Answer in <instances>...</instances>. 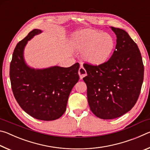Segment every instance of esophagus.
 Instances as JSON below:
<instances>
[{
	"label": "esophagus",
	"instance_id": "34e87169",
	"mask_svg": "<svg viewBox=\"0 0 150 150\" xmlns=\"http://www.w3.org/2000/svg\"><path fill=\"white\" fill-rule=\"evenodd\" d=\"M79 77L81 79H82L85 77L86 75H87V71H86V70L85 69V68L83 67V66H81L79 69Z\"/></svg>",
	"mask_w": 150,
	"mask_h": 150
}]
</instances>
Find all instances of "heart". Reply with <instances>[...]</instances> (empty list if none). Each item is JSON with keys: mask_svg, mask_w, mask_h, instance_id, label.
<instances>
[{"mask_svg": "<svg viewBox=\"0 0 150 150\" xmlns=\"http://www.w3.org/2000/svg\"><path fill=\"white\" fill-rule=\"evenodd\" d=\"M73 47L83 52L85 62L99 66L107 62L115 49V40L110 35L96 30L78 33L72 39Z\"/></svg>", "mask_w": 150, "mask_h": 150, "instance_id": "b5f03b06", "label": "heart"}]
</instances>
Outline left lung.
Wrapping results in <instances>:
<instances>
[{
  "label": "left lung",
  "mask_w": 150,
  "mask_h": 150,
  "mask_svg": "<svg viewBox=\"0 0 150 150\" xmlns=\"http://www.w3.org/2000/svg\"><path fill=\"white\" fill-rule=\"evenodd\" d=\"M116 49L104 64L85 63L91 110L101 119L110 120L124 115L135 105L144 80V67L138 45L125 30L115 27Z\"/></svg>",
  "instance_id": "left-lung-1"
}]
</instances>
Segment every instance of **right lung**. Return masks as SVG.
<instances>
[{"label":"right lung","instance_id":"right-lung-1","mask_svg":"<svg viewBox=\"0 0 150 150\" xmlns=\"http://www.w3.org/2000/svg\"><path fill=\"white\" fill-rule=\"evenodd\" d=\"M41 32L33 30L18 43L10 65V79L20 107L38 120L50 121L60 118L65 112L69 94L79 79V64L43 69L28 67L24 59V47L28 40Z\"/></svg>","mask_w":150,"mask_h":150}]
</instances>
